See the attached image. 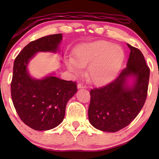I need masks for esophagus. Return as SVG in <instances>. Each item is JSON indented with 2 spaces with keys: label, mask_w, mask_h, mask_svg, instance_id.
<instances>
[{
  "label": "esophagus",
  "mask_w": 159,
  "mask_h": 159,
  "mask_svg": "<svg viewBox=\"0 0 159 159\" xmlns=\"http://www.w3.org/2000/svg\"><path fill=\"white\" fill-rule=\"evenodd\" d=\"M77 88L78 89H82V88L84 89V88H87V87H86V85H84V84L80 83V84H77Z\"/></svg>",
  "instance_id": "1"
}]
</instances>
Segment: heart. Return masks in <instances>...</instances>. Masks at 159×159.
I'll list each match as a JSON object with an SVG mask.
<instances>
[{
	"instance_id": "b5f03b06",
	"label": "heart",
	"mask_w": 159,
	"mask_h": 159,
	"mask_svg": "<svg viewBox=\"0 0 159 159\" xmlns=\"http://www.w3.org/2000/svg\"><path fill=\"white\" fill-rule=\"evenodd\" d=\"M125 59V52L119 45L100 40L80 45L74 51V58L66 61L71 72L78 75L82 66L89 64L87 75L96 84L110 82L116 77Z\"/></svg>"
}]
</instances>
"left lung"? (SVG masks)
Wrapping results in <instances>:
<instances>
[{
    "label": "left lung",
    "mask_w": 159,
    "mask_h": 159,
    "mask_svg": "<svg viewBox=\"0 0 159 159\" xmlns=\"http://www.w3.org/2000/svg\"><path fill=\"white\" fill-rule=\"evenodd\" d=\"M127 46L130 53L127 67L114 81L90 92L89 121L101 131L115 132L127 127L146 100L150 69L140 50Z\"/></svg>",
    "instance_id": "1"
}]
</instances>
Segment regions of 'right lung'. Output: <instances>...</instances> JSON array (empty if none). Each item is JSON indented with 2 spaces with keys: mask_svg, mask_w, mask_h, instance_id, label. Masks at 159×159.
I'll list each match as a JSON object with an SVG mask.
<instances>
[{
  "mask_svg": "<svg viewBox=\"0 0 159 159\" xmlns=\"http://www.w3.org/2000/svg\"><path fill=\"white\" fill-rule=\"evenodd\" d=\"M61 41L62 34L43 37L26 45L14 61L11 84L13 103L21 121L38 131L53 129L62 122L67 102L77 91L75 82L61 80L55 72L36 79L28 69L38 53L59 52Z\"/></svg>",
  "mask_w": 159,
  "mask_h": 159,
  "instance_id": "obj_1",
  "label": "right lung"
}]
</instances>
